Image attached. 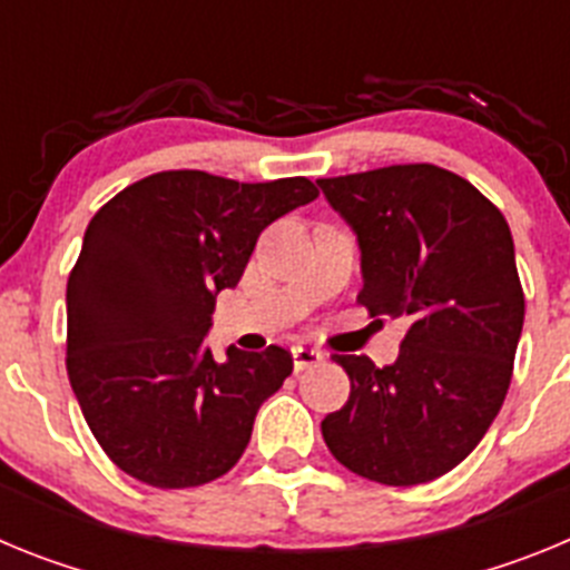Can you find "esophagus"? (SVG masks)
<instances>
[{
	"mask_svg": "<svg viewBox=\"0 0 570 570\" xmlns=\"http://www.w3.org/2000/svg\"><path fill=\"white\" fill-rule=\"evenodd\" d=\"M291 354H294V367L296 371H305V367H314L325 360L320 347H311V345H294L291 347Z\"/></svg>",
	"mask_w": 570,
	"mask_h": 570,
	"instance_id": "esophagus-1",
	"label": "esophagus"
}]
</instances>
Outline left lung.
Returning <instances> with one entry per match:
<instances>
[{"instance_id": "obj_1", "label": "left lung", "mask_w": 570, "mask_h": 570, "mask_svg": "<svg viewBox=\"0 0 570 570\" xmlns=\"http://www.w3.org/2000/svg\"><path fill=\"white\" fill-rule=\"evenodd\" d=\"M351 225L371 316H411L394 365L334 354L351 380L322 420L336 462L382 485H420L460 465L500 414L525 320L505 216L436 165L316 179Z\"/></svg>"}]
</instances>
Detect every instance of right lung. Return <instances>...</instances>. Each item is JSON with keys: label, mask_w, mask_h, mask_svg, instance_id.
<instances>
[{"label": "right lung", "mask_w": 570, "mask_h": 570, "mask_svg": "<svg viewBox=\"0 0 570 570\" xmlns=\"http://www.w3.org/2000/svg\"><path fill=\"white\" fill-rule=\"evenodd\" d=\"M305 176L236 183L205 170L145 176L97 210L68 276V380L105 454L154 488H196L248 448L256 411L294 360L205 334L259 234L314 203Z\"/></svg>", "instance_id": "obj_1"}]
</instances>
